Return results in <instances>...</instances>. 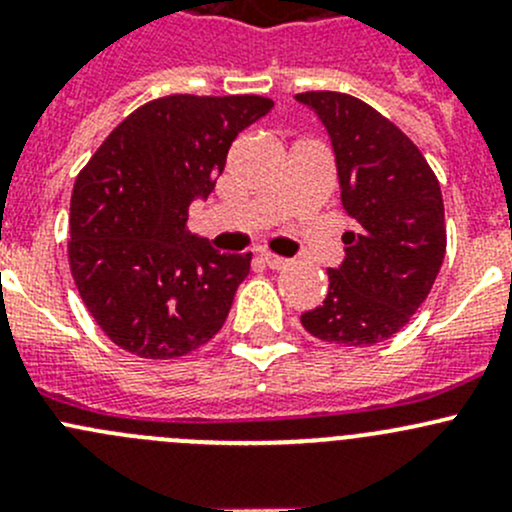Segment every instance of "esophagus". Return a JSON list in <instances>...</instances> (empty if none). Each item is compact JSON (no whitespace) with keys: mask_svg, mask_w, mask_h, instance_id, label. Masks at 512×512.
<instances>
[{"mask_svg":"<svg viewBox=\"0 0 512 512\" xmlns=\"http://www.w3.org/2000/svg\"><path fill=\"white\" fill-rule=\"evenodd\" d=\"M260 257H262V262L270 267V270H285V267L289 265V260H285V257H280V255H272V252H262Z\"/></svg>","mask_w":512,"mask_h":512,"instance_id":"1","label":"esophagus"}]
</instances>
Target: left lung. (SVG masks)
<instances>
[{"instance_id":"8db88e82","label":"left lung","mask_w":512,"mask_h":512,"mask_svg":"<svg viewBox=\"0 0 512 512\" xmlns=\"http://www.w3.org/2000/svg\"><path fill=\"white\" fill-rule=\"evenodd\" d=\"M332 138L342 205L356 223L329 292L302 314L322 342L369 347L394 337L431 292L446 255L436 173L409 136L369 103L339 91H304Z\"/></svg>"}]
</instances>
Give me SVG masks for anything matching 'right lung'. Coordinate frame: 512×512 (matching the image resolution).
Here are the masks:
<instances>
[{"instance_id": "1", "label": "right lung", "mask_w": 512, "mask_h": 512, "mask_svg": "<svg viewBox=\"0 0 512 512\" xmlns=\"http://www.w3.org/2000/svg\"><path fill=\"white\" fill-rule=\"evenodd\" d=\"M265 96L175 94L123 118L76 175L69 265L86 309L116 347L175 359L220 332L252 255H220L188 232L237 133Z\"/></svg>"}]
</instances>
